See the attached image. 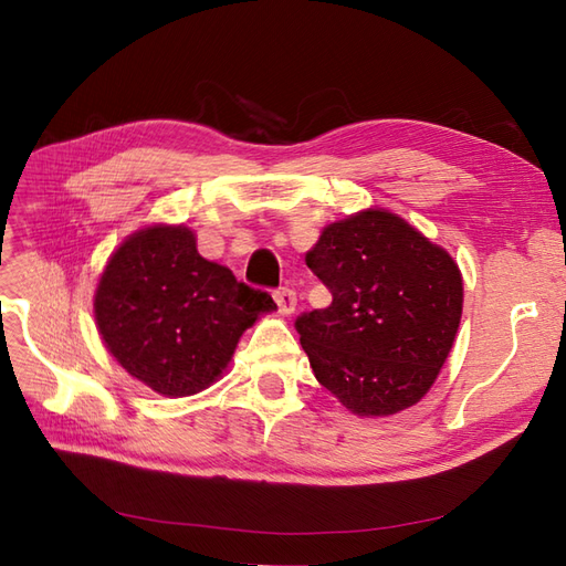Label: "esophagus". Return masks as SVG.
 I'll list each match as a JSON object with an SVG mask.
<instances>
[{
  "mask_svg": "<svg viewBox=\"0 0 566 566\" xmlns=\"http://www.w3.org/2000/svg\"><path fill=\"white\" fill-rule=\"evenodd\" d=\"M273 300H276V304H279L281 316L295 314V310H297V293H295V290L281 287V290H276V295H273Z\"/></svg>",
  "mask_w": 566,
  "mask_h": 566,
  "instance_id": "esophagus-1",
  "label": "esophagus"
}]
</instances>
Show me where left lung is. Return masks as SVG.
<instances>
[{"label": "left lung", "instance_id": "obj_1", "mask_svg": "<svg viewBox=\"0 0 566 566\" xmlns=\"http://www.w3.org/2000/svg\"><path fill=\"white\" fill-rule=\"evenodd\" d=\"M304 260L333 293L331 306L295 321L316 380L354 416L416 406L460 325L453 256L399 214L368 208L325 227Z\"/></svg>", "mask_w": 566, "mask_h": 566}]
</instances>
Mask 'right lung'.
<instances>
[{"label":"right lung","mask_w":566,"mask_h":566,"mask_svg":"<svg viewBox=\"0 0 566 566\" xmlns=\"http://www.w3.org/2000/svg\"><path fill=\"white\" fill-rule=\"evenodd\" d=\"M271 295L205 260L184 224L127 235L101 273L94 318L101 339L134 380L169 399L191 397L229 368L238 339Z\"/></svg>","instance_id":"right-lung-1"}]
</instances>
